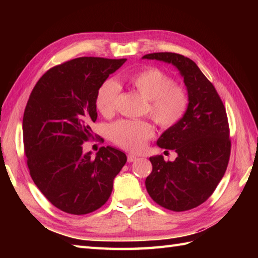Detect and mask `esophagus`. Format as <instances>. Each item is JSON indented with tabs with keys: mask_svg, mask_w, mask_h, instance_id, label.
Returning a JSON list of instances; mask_svg holds the SVG:
<instances>
[{
	"mask_svg": "<svg viewBox=\"0 0 258 258\" xmlns=\"http://www.w3.org/2000/svg\"><path fill=\"white\" fill-rule=\"evenodd\" d=\"M138 156H136V155H134V154H128L127 155V161L128 162H135L136 160H138Z\"/></svg>",
	"mask_w": 258,
	"mask_h": 258,
	"instance_id": "1",
	"label": "esophagus"
}]
</instances>
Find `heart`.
<instances>
[{
    "mask_svg": "<svg viewBox=\"0 0 258 258\" xmlns=\"http://www.w3.org/2000/svg\"><path fill=\"white\" fill-rule=\"evenodd\" d=\"M127 83L149 101L151 117L162 128L177 125L188 107V94L185 87L175 84L171 76L157 68H145L125 76ZM119 93V85L106 80L96 93L95 104L103 116H111ZM154 135V126L146 120L120 119L109 128V138L125 150L138 152Z\"/></svg>",
    "mask_w": 258,
    "mask_h": 258,
    "instance_id": "heart-1",
    "label": "heart"
}]
</instances>
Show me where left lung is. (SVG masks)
Returning a JSON list of instances; mask_svg holds the SVG:
<instances>
[{
    "label": "left lung",
    "mask_w": 258,
    "mask_h": 258,
    "mask_svg": "<svg viewBox=\"0 0 258 258\" xmlns=\"http://www.w3.org/2000/svg\"><path fill=\"white\" fill-rule=\"evenodd\" d=\"M143 58L174 65L188 94V107L182 120L167 128L157 145L174 150V162L162 155L150 157L152 173L146 177L147 193L158 205L183 212L210 197L228 165L231 140L225 106L215 87L190 58L176 53L146 54Z\"/></svg>",
    "instance_id": "8db88e82"
}]
</instances>
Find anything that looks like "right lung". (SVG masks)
I'll return each instance as SVG.
<instances>
[{
	"mask_svg": "<svg viewBox=\"0 0 258 258\" xmlns=\"http://www.w3.org/2000/svg\"><path fill=\"white\" fill-rule=\"evenodd\" d=\"M126 58L79 57L50 69L38 80L23 116V142L31 177L52 204L84 215L107 202L126 155L101 147L95 158L83 153L94 138L96 93Z\"/></svg>",
	"mask_w": 258,
	"mask_h": 258,
	"instance_id": "right-lung-1",
	"label": "right lung"
}]
</instances>
